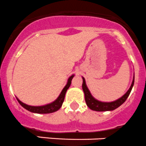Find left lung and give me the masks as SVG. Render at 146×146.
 <instances>
[{
  "mask_svg": "<svg viewBox=\"0 0 146 146\" xmlns=\"http://www.w3.org/2000/svg\"><path fill=\"white\" fill-rule=\"evenodd\" d=\"M134 84V77L133 80L132 84H131V87L128 89V91L126 92L125 95L120 98L118 100H115V101L110 102V103H106V102H101L99 100H96L90 94V91H89L88 88H87L86 84V81H85V78L83 77V84H82V88H83V90L85 94V100H86V103L87 104L88 107L90 109L93 110V111H113L115 108L121 106L124 102L126 100L127 98L131 93V90L133 88V86Z\"/></svg>",
  "mask_w": 146,
  "mask_h": 146,
  "instance_id": "left-lung-1",
  "label": "left lung"
}]
</instances>
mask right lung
Masks as SVG:
<instances>
[{
	"label": "right lung",
	"mask_w": 146,
	"mask_h": 146,
	"mask_svg": "<svg viewBox=\"0 0 146 146\" xmlns=\"http://www.w3.org/2000/svg\"><path fill=\"white\" fill-rule=\"evenodd\" d=\"M74 75H72L70 78L68 80V83L66 84V86H65L64 88L63 89V90L60 93V96L58 97V98L56 99L55 101H53V103H50V104L45 105V106H28V105L25 104L23 102H21V100H18V103L23 106L25 109L28 110V111H31L32 113H53L57 111L60 108V107L62 106V104H63V101H64L65 96H66V93L68 89L70 87V84H71V80L73 79Z\"/></svg>",
	"instance_id": "1"
}]
</instances>
